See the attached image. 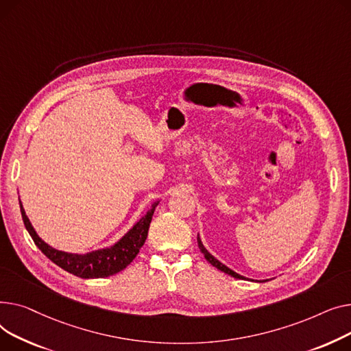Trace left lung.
<instances>
[{"label": "left lung", "mask_w": 351, "mask_h": 351, "mask_svg": "<svg viewBox=\"0 0 351 351\" xmlns=\"http://www.w3.org/2000/svg\"><path fill=\"white\" fill-rule=\"evenodd\" d=\"M198 246H199V250H201V252H202V255H204V258L207 259L213 266H215L217 269H219V271H222V272H225V274H228V275H231V276H234V278H237V279H246V278H243V276H241V275H238L237 272H234V271H231L230 267H226L225 265H222L218 259H215L207 250L204 248V245L201 243V239H199V237H198Z\"/></svg>", "instance_id": "obj_1"}]
</instances>
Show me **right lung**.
I'll return each instance as SVG.
<instances>
[{"label": "right lung", "mask_w": 351, "mask_h": 351, "mask_svg": "<svg viewBox=\"0 0 351 351\" xmlns=\"http://www.w3.org/2000/svg\"><path fill=\"white\" fill-rule=\"evenodd\" d=\"M157 204L158 202L153 204V208L149 210L147 214L144 215L116 245L110 246V248L95 251L86 255H73L51 248V246L40 239L34 231L21 202L19 207L25 228L34 239L35 245L40 250V252L47 258H49L53 263H56L59 267H62L64 271L84 279H93L112 276L125 269V267L136 258L140 248L144 245V242H146L149 226Z\"/></svg>", "instance_id": "1"}]
</instances>
